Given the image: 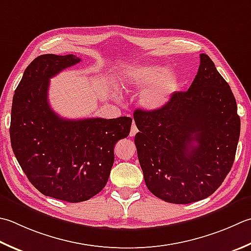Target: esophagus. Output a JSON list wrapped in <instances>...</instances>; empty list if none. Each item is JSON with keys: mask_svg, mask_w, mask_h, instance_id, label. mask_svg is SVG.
I'll use <instances>...</instances> for the list:
<instances>
[{"mask_svg": "<svg viewBox=\"0 0 251 251\" xmlns=\"http://www.w3.org/2000/svg\"><path fill=\"white\" fill-rule=\"evenodd\" d=\"M137 131H138V128H137V126H136L135 124H132V125H131V129H130V134H129V136L134 137V136L137 134Z\"/></svg>", "mask_w": 251, "mask_h": 251, "instance_id": "1", "label": "esophagus"}]
</instances>
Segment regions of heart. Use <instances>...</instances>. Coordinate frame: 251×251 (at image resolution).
I'll return each mask as SVG.
<instances>
[{
	"instance_id": "obj_1",
	"label": "heart",
	"mask_w": 251,
	"mask_h": 251,
	"mask_svg": "<svg viewBox=\"0 0 251 251\" xmlns=\"http://www.w3.org/2000/svg\"><path fill=\"white\" fill-rule=\"evenodd\" d=\"M127 87L140 88L150 84L141 91L139 101L147 110L155 111L164 107L171 101L180 86V77L163 64H138L130 66L124 73Z\"/></svg>"
}]
</instances>
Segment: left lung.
Masks as SVG:
<instances>
[{
	"label": "left lung",
	"instance_id": "8db88e82",
	"mask_svg": "<svg viewBox=\"0 0 251 251\" xmlns=\"http://www.w3.org/2000/svg\"><path fill=\"white\" fill-rule=\"evenodd\" d=\"M137 154L148 189L166 202L209 197L232 169L240 134L237 104L228 83L207 55L197 75L164 107L136 110Z\"/></svg>",
	"mask_w": 251,
	"mask_h": 251
}]
</instances>
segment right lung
<instances>
[{
  "label": "right lung",
  "instance_id": "1",
  "mask_svg": "<svg viewBox=\"0 0 251 251\" xmlns=\"http://www.w3.org/2000/svg\"><path fill=\"white\" fill-rule=\"evenodd\" d=\"M73 54H43L25 70L15 90L11 144L29 181L41 194L81 202L104 188L114 163V147L129 135L132 120H67L48 100L50 78L79 63Z\"/></svg>",
  "mask_w": 251,
  "mask_h": 251
}]
</instances>
